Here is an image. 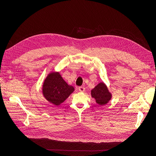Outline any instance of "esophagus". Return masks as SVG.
<instances>
[{"instance_id":"esophagus-1","label":"esophagus","mask_w":156,"mask_h":156,"mask_svg":"<svg viewBox=\"0 0 156 156\" xmlns=\"http://www.w3.org/2000/svg\"><path fill=\"white\" fill-rule=\"evenodd\" d=\"M78 90H79V91H80V92H84L85 88H84V87H83V86H80V87H79Z\"/></svg>"}]
</instances>
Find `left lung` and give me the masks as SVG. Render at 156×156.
Returning <instances> with one entry per match:
<instances>
[{
	"instance_id": "obj_1",
	"label": "left lung",
	"mask_w": 156,
	"mask_h": 156,
	"mask_svg": "<svg viewBox=\"0 0 156 156\" xmlns=\"http://www.w3.org/2000/svg\"><path fill=\"white\" fill-rule=\"evenodd\" d=\"M91 96L96 99V102L99 105L106 104L112 98L111 94L104 83H99L93 89L91 90Z\"/></svg>"
}]
</instances>
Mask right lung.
<instances>
[{"label":"right lung","instance_id":"1","mask_svg":"<svg viewBox=\"0 0 156 156\" xmlns=\"http://www.w3.org/2000/svg\"><path fill=\"white\" fill-rule=\"evenodd\" d=\"M74 90V87L66 83L58 72L50 73L42 86L44 96L55 105L64 102Z\"/></svg>","mask_w":156,"mask_h":156}]
</instances>
